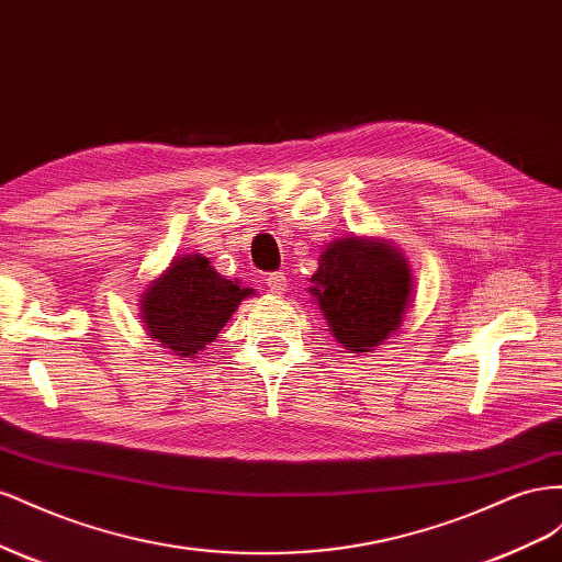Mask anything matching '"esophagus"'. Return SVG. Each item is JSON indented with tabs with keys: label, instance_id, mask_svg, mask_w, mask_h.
Here are the masks:
<instances>
[{
	"label": "esophagus",
	"instance_id": "1",
	"mask_svg": "<svg viewBox=\"0 0 562 562\" xmlns=\"http://www.w3.org/2000/svg\"><path fill=\"white\" fill-rule=\"evenodd\" d=\"M286 282H290V280H286L284 272H270L268 280H266L268 292H270V294H278V296L284 294V292H286Z\"/></svg>",
	"mask_w": 562,
	"mask_h": 562
}]
</instances>
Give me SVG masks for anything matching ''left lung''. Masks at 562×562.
Masks as SVG:
<instances>
[{
  "label": "left lung",
  "instance_id": "obj_1",
  "mask_svg": "<svg viewBox=\"0 0 562 562\" xmlns=\"http://www.w3.org/2000/svg\"><path fill=\"white\" fill-rule=\"evenodd\" d=\"M308 280L313 303L348 352L386 344L414 301L407 256L381 237L352 235L327 243Z\"/></svg>",
  "mask_w": 562,
  "mask_h": 562
}]
</instances>
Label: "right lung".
Segmentation results:
<instances>
[{
  "instance_id": "1",
  "label": "right lung",
  "mask_w": 562,
  "mask_h": 562,
  "mask_svg": "<svg viewBox=\"0 0 562 562\" xmlns=\"http://www.w3.org/2000/svg\"><path fill=\"white\" fill-rule=\"evenodd\" d=\"M249 296L251 286L218 276L206 256L181 254L140 292V323L159 348L192 360Z\"/></svg>"
}]
</instances>
